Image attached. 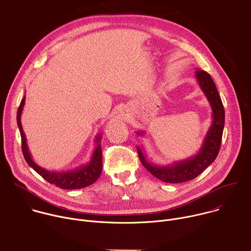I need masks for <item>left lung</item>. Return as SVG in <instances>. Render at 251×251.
Instances as JSON below:
<instances>
[{"label": "left lung", "mask_w": 251, "mask_h": 251, "mask_svg": "<svg viewBox=\"0 0 251 251\" xmlns=\"http://www.w3.org/2000/svg\"><path fill=\"white\" fill-rule=\"evenodd\" d=\"M196 79L210 104L212 114L211 124L197 154L184 160L161 166L149 162L143 148L137 146L138 156L142 165L154 176L165 183L177 184L193 180L216 160L220 151L225 127V108L221 96L216 84L205 71L198 68L196 70ZM136 133L139 136L145 135L143 130Z\"/></svg>", "instance_id": "obj_1"}]
</instances>
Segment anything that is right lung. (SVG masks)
<instances>
[{"instance_id": "obj_1", "label": "right lung", "mask_w": 251, "mask_h": 251, "mask_svg": "<svg viewBox=\"0 0 251 251\" xmlns=\"http://www.w3.org/2000/svg\"><path fill=\"white\" fill-rule=\"evenodd\" d=\"M25 101V95L21 101L20 107L17 113V123L20 129L22 137V149L24 157L28 164L39 175H41L46 181L51 185L64 190H77L90 186L97 181L101 171H102V149H101V135L97 134L95 137V149L92 153L90 161L86 164H83L75 169H68L66 171H50L35 163L28 151L26 138L23 130L21 116L24 109V105Z\"/></svg>"}]
</instances>
